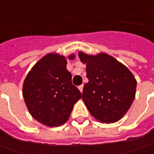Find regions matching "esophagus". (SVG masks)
<instances>
[{
    "mask_svg": "<svg viewBox=\"0 0 154 154\" xmlns=\"http://www.w3.org/2000/svg\"><path fill=\"white\" fill-rule=\"evenodd\" d=\"M78 88H79V90L80 91V92L82 93V92H83V85H80V86H78Z\"/></svg>",
    "mask_w": 154,
    "mask_h": 154,
    "instance_id": "esophagus-1",
    "label": "esophagus"
}]
</instances>
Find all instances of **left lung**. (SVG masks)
<instances>
[{"label": "left lung", "instance_id": "1", "mask_svg": "<svg viewBox=\"0 0 154 154\" xmlns=\"http://www.w3.org/2000/svg\"><path fill=\"white\" fill-rule=\"evenodd\" d=\"M80 62L86 65L82 100L93 117L103 123L119 121L135 98L137 82L129 69L106 53L88 55L80 51Z\"/></svg>", "mask_w": 154, "mask_h": 154}]
</instances>
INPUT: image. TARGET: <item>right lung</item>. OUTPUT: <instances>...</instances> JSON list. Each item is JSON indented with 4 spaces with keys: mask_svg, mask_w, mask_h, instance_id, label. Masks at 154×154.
I'll list each match as a JSON object with an SVG mask.
<instances>
[{
    "mask_svg": "<svg viewBox=\"0 0 154 154\" xmlns=\"http://www.w3.org/2000/svg\"><path fill=\"white\" fill-rule=\"evenodd\" d=\"M57 53L42 57L27 74L22 93L28 111L35 120L48 127H57L68 121L74 104L81 98L79 89L72 84L67 69V58Z\"/></svg>",
    "mask_w": 154,
    "mask_h": 154,
    "instance_id": "add662e5",
    "label": "right lung"
}]
</instances>
